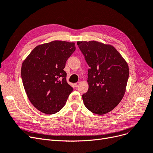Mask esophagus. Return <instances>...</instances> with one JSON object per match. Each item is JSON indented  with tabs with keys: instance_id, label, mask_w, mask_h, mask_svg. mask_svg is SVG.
<instances>
[{
	"instance_id": "34e87169",
	"label": "esophagus",
	"mask_w": 153,
	"mask_h": 153,
	"mask_svg": "<svg viewBox=\"0 0 153 153\" xmlns=\"http://www.w3.org/2000/svg\"><path fill=\"white\" fill-rule=\"evenodd\" d=\"M79 84H80V82H77L74 84V86L76 88H77L79 86Z\"/></svg>"
}]
</instances>
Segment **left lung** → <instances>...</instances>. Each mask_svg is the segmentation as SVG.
Masks as SVG:
<instances>
[{
  "instance_id": "obj_1",
  "label": "left lung",
  "mask_w": 153,
  "mask_h": 153,
  "mask_svg": "<svg viewBox=\"0 0 153 153\" xmlns=\"http://www.w3.org/2000/svg\"><path fill=\"white\" fill-rule=\"evenodd\" d=\"M88 63L89 88L83 102L93 114L103 115L122 100L129 76L127 62L111 45L97 41L77 42Z\"/></svg>"
}]
</instances>
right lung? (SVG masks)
Here are the masks:
<instances>
[{"instance_id":"obj_1","label":"right lung","mask_w":153,"mask_h":153,"mask_svg":"<svg viewBox=\"0 0 153 153\" xmlns=\"http://www.w3.org/2000/svg\"><path fill=\"white\" fill-rule=\"evenodd\" d=\"M75 50V43L55 40L38 45L22 62L21 78L27 97L41 112H58L73 91L64 69Z\"/></svg>"}]
</instances>
